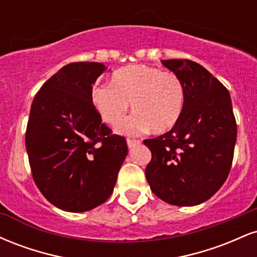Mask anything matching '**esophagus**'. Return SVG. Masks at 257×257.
<instances>
[{
	"instance_id": "esophagus-1",
	"label": "esophagus",
	"mask_w": 257,
	"mask_h": 257,
	"mask_svg": "<svg viewBox=\"0 0 257 257\" xmlns=\"http://www.w3.org/2000/svg\"><path fill=\"white\" fill-rule=\"evenodd\" d=\"M141 141L140 140H134V139H126V145H128L129 149L133 147L134 145H138V144H140Z\"/></svg>"
}]
</instances>
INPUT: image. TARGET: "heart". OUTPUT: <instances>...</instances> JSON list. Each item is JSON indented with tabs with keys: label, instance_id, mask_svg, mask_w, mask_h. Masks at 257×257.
Here are the masks:
<instances>
[{
	"label": "heart",
	"instance_id": "heart-1",
	"mask_svg": "<svg viewBox=\"0 0 257 257\" xmlns=\"http://www.w3.org/2000/svg\"><path fill=\"white\" fill-rule=\"evenodd\" d=\"M91 99L102 120L110 125L118 124L132 104L134 114L117 128L122 134L138 135L149 128L162 134L179 122L185 90L175 73L147 65H129L113 73L111 85L94 88Z\"/></svg>",
	"mask_w": 257,
	"mask_h": 257
}]
</instances>
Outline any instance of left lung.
<instances>
[{
  "instance_id": "1",
  "label": "left lung",
  "mask_w": 257,
  "mask_h": 257,
  "mask_svg": "<svg viewBox=\"0 0 257 257\" xmlns=\"http://www.w3.org/2000/svg\"><path fill=\"white\" fill-rule=\"evenodd\" d=\"M162 64L181 79L182 114L161 137L144 140L152 153L145 175L152 192L178 206L213 197L231 170L237 123L228 90L202 65L188 59Z\"/></svg>"
}]
</instances>
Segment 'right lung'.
<instances>
[{
  "label": "right lung",
  "instance_id": "add662e5",
  "mask_svg": "<svg viewBox=\"0 0 257 257\" xmlns=\"http://www.w3.org/2000/svg\"><path fill=\"white\" fill-rule=\"evenodd\" d=\"M101 63L65 65L35 95L25 134L32 178L53 205L83 213L113 192L125 139L101 123L91 99Z\"/></svg>",
  "mask_w": 257,
  "mask_h": 257
}]
</instances>
